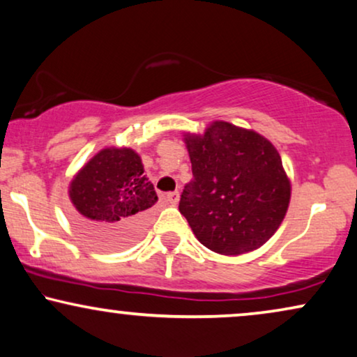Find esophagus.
<instances>
[{"instance_id": "1", "label": "esophagus", "mask_w": 357, "mask_h": 357, "mask_svg": "<svg viewBox=\"0 0 357 357\" xmlns=\"http://www.w3.org/2000/svg\"><path fill=\"white\" fill-rule=\"evenodd\" d=\"M167 202L172 204V206H177L178 204V199H180V193L178 192H170V193H167Z\"/></svg>"}]
</instances>
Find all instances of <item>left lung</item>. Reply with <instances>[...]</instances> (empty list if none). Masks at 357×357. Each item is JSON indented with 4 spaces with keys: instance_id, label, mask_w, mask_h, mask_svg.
Here are the masks:
<instances>
[{
    "instance_id": "8db88e82",
    "label": "left lung",
    "mask_w": 357,
    "mask_h": 357,
    "mask_svg": "<svg viewBox=\"0 0 357 357\" xmlns=\"http://www.w3.org/2000/svg\"><path fill=\"white\" fill-rule=\"evenodd\" d=\"M193 180L178 211L209 250L238 257L260 248L281 226L291 180L270 139L216 120L203 135L183 133Z\"/></svg>"
}]
</instances>
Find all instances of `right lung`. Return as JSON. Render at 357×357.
<instances>
[{
  "instance_id": "obj_1",
  "label": "right lung",
  "mask_w": 357,
  "mask_h": 357,
  "mask_svg": "<svg viewBox=\"0 0 357 357\" xmlns=\"http://www.w3.org/2000/svg\"><path fill=\"white\" fill-rule=\"evenodd\" d=\"M82 231L97 245L120 248L136 241L149 208L158 203L139 154L131 148H104L77 170L68 190Z\"/></svg>"
}]
</instances>
